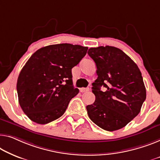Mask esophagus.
Wrapping results in <instances>:
<instances>
[{"mask_svg":"<svg viewBox=\"0 0 160 160\" xmlns=\"http://www.w3.org/2000/svg\"><path fill=\"white\" fill-rule=\"evenodd\" d=\"M89 90H90L89 88H80V91L81 92H88V91H89Z\"/></svg>","mask_w":160,"mask_h":160,"instance_id":"esophagus-1","label":"esophagus"}]
</instances>
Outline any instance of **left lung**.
Returning <instances> with one entry per match:
<instances>
[{
	"label": "left lung",
	"mask_w": 160,
	"mask_h": 160,
	"mask_svg": "<svg viewBox=\"0 0 160 160\" xmlns=\"http://www.w3.org/2000/svg\"><path fill=\"white\" fill-rule=\"evenodd\" d=\"M88 55L96 65L98 78L92 84L95 96L86 106L92 122L109 132L124 127L141 111L146 99L142 73L122 50L106 46L90 48ZM103 86L106 90H100Z\"/></svg>",
	"instance_id": "left-lung-1"
}]
</instances>
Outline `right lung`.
I'll use <instances>...</instances> for the list:
<instances>
[{
  "mask_svg": "<svg viewBox=\"0 0 160 160\" xmlns=\"http://www.w3.org/2000/svg\"><path fill=\"white\" fill-rule=\"evenodd\" d=\"M87 50L71 44L49 45L28 59L19 74L16 89L21 108L32 121L46 124L63 115L79 92L72 85L71 71Z\"/></svg>",
  "mask_w": 160,
  "mask_h": 160,
  "instance_id": "add662e5",
  "label": "right lung"
}]
</instances>
